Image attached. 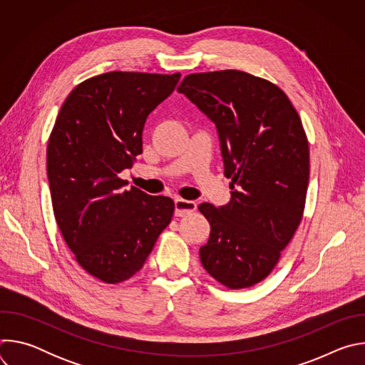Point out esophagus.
Returning <instances> with one entry per match:
<instances>
[{
    "label": "esophagus",
    "mask_w": 365,
    "mask_h": 365,
    "mask_svg": "<svg viewBox=\"0 0 365 365\" xmlns=\"http://www.w3.org/2000/svg\"><path fill=\"white\" fill-rule=\"evenodd\" d=\"M196 211V203L193 200L186 199H175V215L176 217H185Z\"/></svg>",
    "instance_id": "obj_1"
}]
</instances>
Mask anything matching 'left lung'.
Listing matches in <instances>:
<instances>
[{
  "label": "left lung",
  "mask_w": 365,
  "mask_h": 365,
  "mask_svg": "<svg viewBox=\"0 0 365 365\" xmlns=\"http://www.w3.org/2000/svg\"><path fill=\"white\" fill-rule=\"evenodd\" d=\"M220 137L231 199L200 203L211 224L199 255L230 289L264 280L296 232L309 183V144L300 117L274 83L241 71L187 75L178 88Z\"/></svg>",
  "instance_id": "8db88e82"
}]
</instances>
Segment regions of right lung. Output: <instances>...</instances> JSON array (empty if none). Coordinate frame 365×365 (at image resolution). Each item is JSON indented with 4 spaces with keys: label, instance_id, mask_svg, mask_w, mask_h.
<instances>
[{
    "label": "right lung",
    "instance_id": "right-lung-1",
    "mask_svg": "<svg viewBox=\"0 0 365 365\" xmlns=\"http://www.w3.org/2000/svg\"><path fill=\"white\" fill-rule=\"evenodd\" d=\"M180 73L108 72L65 99L47 144V179L61 232L76 262L110 283L133 277L170 224L175 202L127 189L120 173L143 153L148 114Z\"/></svg>",
    "mask_w": 365,
    "mask_h": 365
}]
</instances>
